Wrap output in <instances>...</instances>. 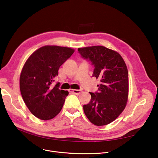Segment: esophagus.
<instances>
[{
	"label": "esophagus",
	"mask_w": 158,
	"mask_h": 158,
	"mask_svg": "<svg viewBox=\"0 0 158 158\" xmlns=\"http://www.w3.org/2000/svg\"><path fill=\"white\" fill-rule=\"evenodd\" d=\"M69 91H70V92H72L74 94H76V95H79L81 93V90H79V89H70Z\"/></svg>",
	"instance_id": "obj_1"
}]
</instances>
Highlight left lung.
Segmentation results:
<instances>
[{"instance_id": "1", "label": "left lung", "mask_w": 158, "mask_h": 158, "mask_svg": "<svg viewBox=\"0 0 158 158\" xmlns=\"http://www.w3.org/2000/svg\"><path fill=\"white\" fill-rule=\"evenodd\" d=\"M78 52L94 66L93 76L100 80L98 92L89 93L91 101L84 106L89 121L96 126L108 125L125 109L128 96V73L121 55L103 46L80 47Z\"/></svg>"}]
</instances>
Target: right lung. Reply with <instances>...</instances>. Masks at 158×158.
Masks as SVG:
<instances>
[{"mask_svg":"<svg viewBox=\"0 0 158 158\" xmlns=\"http://www.w3.org/2000/svg\"><path fill=\"white\" fill-rule=\"evenodd\" d=\"M66 47L45 45L37 49L23 65L20 76L22 98L30 112L41 120L53 118L61 111L68 91L52 85L60 66L74 53Z\"/></svg>","mask_w":158,"mask_h":158,"instance_id":"obj_1","label":"right lung"}]
</instances>
